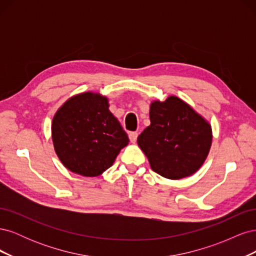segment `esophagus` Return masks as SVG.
I'll return each instance as SVG.
<instances>
[{"label": "esophagus", "mask_w": 256, "mask_h": 256, "mask_svg": "<svg viewBox=\"0 0 256 256\" xmlns=\"http://www.w3.org/2000/svg\"><path fill=\"white\" fill-rule=\"evenodd\" d=\"M129 138H130L131 142L134 143L136 141V138H138V132H134V131H131V132H129Z\"/></svg>", "instance_id": "esophagus-1"}]
</instances>
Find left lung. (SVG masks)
Instances as JSON below:
<instances>
[{
    "label": "left lung",
    "instance_id": "8db88e82",
    "mask_svg": "<svg viewBox=\"0 0 256 256\" xmlns=\"http://www.w3.org/2000/svg\"><path fill=\"white\" fill-rule=\"evenodd\" d=\"M150 125L138 136L154 172L168 180L194 174L212 146V127L205 118L175 96L152 102Z\"/></svg>",
    "mask_w": 256,
    "mask_h": 256
}]
</instances>
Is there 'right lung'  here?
I'll use <instances>...</instances> for the list:
<instances>
[{"instance_id":"obj_1","label":"right lung","mask_w":256,"mask_h":256,"mask_svg":"<svg viewBox=\"0 0 256 256\" xmlns=\"http://www.w3.org/2000/svg\"><path fill=\"white\" fill-rule=\"evenodd\" d=\"M51 129L62 164L88 177L102 174L129 142L106 97L90 92L68 99L54 115Z\"/></svg>"}]
</instances>
